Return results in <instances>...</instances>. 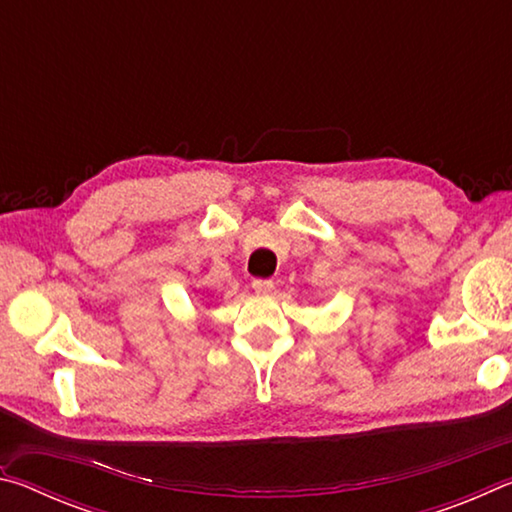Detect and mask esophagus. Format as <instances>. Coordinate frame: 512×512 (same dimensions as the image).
I'll return each mask as SVG.
<instances>
[{
    "label": "esophagus",
    "instance_id": "obj_1",
    "mask_svg": "<svg viewBox=\"0 0 512 512\" xmlns=\"http://www.w3.org/2000/svg\"><path fill=\"white\" fill-rule=\"evenodd\" d=\"M253 289H255V293H271L273 291V282L271 280H255L253 282Z\"/></svg>",
    "mask_w": 512,
    "mask_h": 512
}]
</instances>
